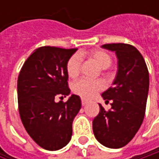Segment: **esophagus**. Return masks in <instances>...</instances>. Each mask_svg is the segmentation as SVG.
<instances>
[{
  "mask_svg": "<svg viewBox=\"0 0 159 159\" xmlns=\"http://www.w3.org/2000/svg\"><path fill=\"white\" fill-rule=\"evenodd\" d=\"M81 102H82V105H83V106H85V105L88 103V100L85 99V98H82V99H81Z\"/></svg>",
  "mask_w": 159,
  "mask_h": 159,
  "instance_id": "esophagus-1",
  "label": "esophagus"
}]
</instances>
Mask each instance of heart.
<instances>
[{"label":"heart","mask_w":159,"mask_h":159,"mask_svg":"<svg viewBox=\"0 0 159 159\" xmlns=\"http://www.w3.org/2000/svg\"><path fill=\"white\" fill-rule=\"evenodd\" d=\"M90 58L94 59L102 69H107L111 65L112 59L111 55L102 49H93L87 53H83ZM81 56L79 54H74L67 61L66 71L71 78L76 77L81 69ZM105 87V83L101 79H88L80 78L73 83L72 90L75 94L84 98H90L94 97L98 91H101Z\"/></svg>","instance_id":"b5f03b06"}]
</instances>
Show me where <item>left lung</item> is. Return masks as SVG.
I'll return each instance as SVG.
<instances>
[{
  "label": "left lung",
  "instance_id": "left-lung-1",
  "mask_svg": "<svg viewBox=\"0 0 159 159\" xmlns=\"http://www.w3.org/2000/svg\"><path fill=\"white\" fill-rule=\"evenodd\" d=\"M103 48L114 51L118 71L112 86L102 93L111 110L100 111L93 120L96 139L106 147L120 148L138 132L143 120L149 89V73L139 50L124 43L105 44Z\"/></svg>",
  "mask_w": 159,
  "mask_h": 159
}]
</instances>
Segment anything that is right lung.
I'll use <instances>...</instances> for the list:
<instances>
[{
  "mask_svg": "<svg viewBox=\"0 0 159 159\" xmlns=\"http://www.w3.org/2000/svg\"><path fill=\"white\" fill-rule=\"evenodd\" d=\"M77 48L41 47L25 61L17 80L18 109L30 137L40 147L55 151L73 134V121L81 109L79 96L70 94L66 64Z\"/></svg>",
  "mask_w": 159,
  "mask_h": 159,
  "instance_id": "1",
  "label": "right lung"
}]
</instances>
